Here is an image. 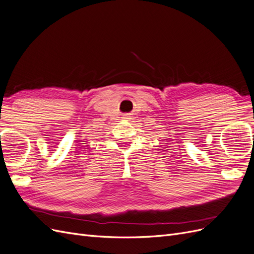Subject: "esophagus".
I'll list each match as a JSON object with an SVG mask.
<instances>
[{
    "label": "esophagus",
    "instance_id": "esophagus-1",
    "mask_svg": "<svg viewBox=\"0 0 254 254\" xmlns=\"http://www.w3.org/2000/svg\"><path fill=\"white\" fill-rule=\"evenodd\" d=\"M123 118H124L125 120H127V119H130V118L128 117V115H124V117H123Z\"/></svg>",
    "mask_w": 254,
    "mask_h": 254
}]
</instances>
